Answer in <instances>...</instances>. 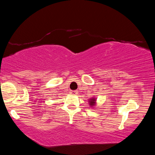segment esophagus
Segmentation results:
<instances>
[{"label":"esophagus","instance_id":"1","mask_svg":"<svg viewBox=\"0 0 155 155\" xmlns=\"http://www.w3.org/2000/svg\"><path fill=\"white\" fill-rule=\"evenodd\" d=\"M78 93V91L76 90H73V91H71V94H77Z\"/></svg>","mask_w":155,"mask_h":155}]
</instances>
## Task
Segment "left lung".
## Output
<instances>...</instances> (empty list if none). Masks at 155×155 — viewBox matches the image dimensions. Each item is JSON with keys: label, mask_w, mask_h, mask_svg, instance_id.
Wrapping results in <instances>:
<instances>
[{"label": "left lung", "mask_w": 155, "mask_h": 155, "mask_svg": "<svg viewBox=\"0 0 155 155\" xmlns=\"http://www.w3.org/2000/svg\"><path fill=\"white\" fill-rule=\"evenodd\" d=\"M88 101H89V104H90L91 107H94V106L96 105V98H94V97L90 99Z\"/></svg>", "instance_id": "obj_1"}]
</instances>
